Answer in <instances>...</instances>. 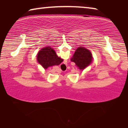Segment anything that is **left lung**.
<instances>
[{
  "instance_id": "1",
  "label": "left lung",
  "mask_w": 128,
  "mask_h": 128,
  "mask_svg": "<svg viewBox=\"0 0 128 128\" xmlns=\"http://www.w3.org/2000/svg\"><path fill=\"white\" fill-rule=\"evenodd\" d=\"M92 56L91 52L85 47H80L75 51L71 61L75 62L80 69L84 70L92 62Z\"/></svg>"
}]
</instances>
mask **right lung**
<instances>
[{
  "mask_svg": "<svg viewBox=\"0 0 128 128\" xmlns=\"http://www.w3.org/2000/svg\"><path fill=\"white\" fill-rule=\"evenodd\" d=\"M37 60L44 69L55 65L58 66L63 62V60L58 57L55 51L50 47H44L39 51Z\"/></svg>",
  "mask_w": 128,
  "mask_h": 128,
  "instance_id": "right-lung-1",
  "label": "right lung"
}]
</instances>
